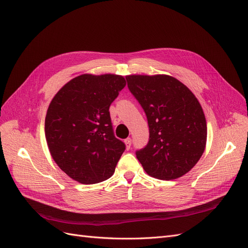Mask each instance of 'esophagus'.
<instances>
[{
	"mask_svg": "<svg viewBox=\"0 0 248 248\" xmlns=\"http://www.w3.org/2000/svg\"><path fill=\"white\" fill-rule=\"evenodd\" d=\"M124 142H125L126 149H127V150H129V149H130V147H131V139H130V138L126 139V140H124Z\"/></svg>",
	"mask_w": 248,
	"mask_h": 248,
	"instance_id": "esophagus-1",
	"label": "esophagus"
}]
</instances>
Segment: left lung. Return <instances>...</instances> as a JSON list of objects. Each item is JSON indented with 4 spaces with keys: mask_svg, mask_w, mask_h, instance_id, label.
Segmentation results:
<instances>
[{
    "mask_svg": "<svg viewBox=\"0 0 248 248\" xmlns=\"http://www.w3.org/2000/svg\"><path fill=\"white\" fill-rule=\"evenodd\" d=\"M126 80L149 124V142L137 151V158L156 179L184 176L198 163L207 142L206 118L197 97L167 74H131Z\"/></svg>",
    "mask_w": 248,
    "mask_h": 248,
    "instance_id": "1",
    "label": "left lung"
}]
</instances>
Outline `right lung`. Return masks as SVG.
Returning a JSON list of instances; mask_svg holds the SVG:
<instances>
[{"label":"right lung","mask_w":248,"mask_h":248,"mask_svg":"<svg viewBox=\"0 0 248 248\" xmlns=\"http://www.w3.org/2000/svg\"><path fill=\"white\" fill-rule=\"evenodd\" d=\"M126 86L118 74H81L65 84L50 101L46 139L52 159L81 184L108 180L125 150L112 131L109 106Z\"/></svg>","instance_id":"add662e5"}]
</instances>
